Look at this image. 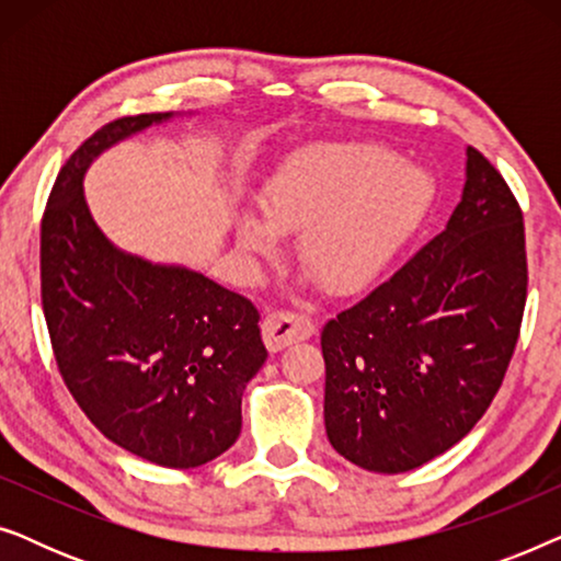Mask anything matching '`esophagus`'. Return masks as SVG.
Here are the masks:
<instances>
[{"mask_svg": "<svg viewBox=\"0 0 561 561\" xmlns=\"http://www.w3.org/2000/svg\"><path fill=\"white\" fill-rule=\"evenodd\" d=\"M317 332V324L309 313H298V311H271L263 319V336L265 344L271 352H278L288 344L304 342Z\"/></svg>", "mask_w": 561, "mask_h": 561, "instance_id": "obj_1", "label": "esophagus"}]
</instances>
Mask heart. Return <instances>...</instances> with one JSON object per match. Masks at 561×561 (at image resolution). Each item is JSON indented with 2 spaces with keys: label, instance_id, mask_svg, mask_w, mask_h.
<instances>
[{
  "label": "heart",
  "instance_id": "1",
  "mask_svg": "<svg viewBox=\"0 0 561 561\" xmlns=\"http://www.w3.org/2000/svg\"><path fill=\"white\" fill-rule=\"evenodd\" d=\"M432 183L373 145H313L290 156L260 191L265 222L237 219V242L271 257L278 234L298 232V257L334 294L363 288L424 217Z\"/></svg>",
  "mask_w": 561,
  "mask_h": 561
}]
</instances>
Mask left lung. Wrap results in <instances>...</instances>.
Masks as SVG:
<instances>
[{"mask_svg":"<svg viewBox=\"0 0 561 561\" xmlns=\"http://www.w3.org/2000/svg\"><path fill=\"white\" fill-rule=\"evenodd\" d=\"M524 211L467 148L444 232L321 329L324 424L352 465L398 474L470 434L501 388L526 309Z\"/></svg>","mask_w":561,"mask_h":561,"instance_id":"1","label":"left lung"}]
</instances>
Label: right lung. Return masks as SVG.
<instances>
[{"mask_svg":"<svg viewBox=\"0 0 561 561\" xmlns=\"http://www.w3.org/2000/svg\"><path fill=\"white\" fill-rule=\"evenodd\" d=\"M171 112L99 127L60 168L41 225V298L73 401L106 439L160 467H198L237 442L242 390L267 350L250 298L188 267L114 248L83 173L99 152Z\"/></svg>","mask_w":561,"mask_h":561,"instance_id":"right-lung-1","label":"right lung"}]
</instances>
